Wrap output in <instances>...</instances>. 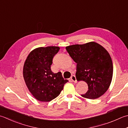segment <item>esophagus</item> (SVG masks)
I'll return each instance as SVG.
<instances>
[{"label":"esophagus","mask_w":128,"mask_h":128,"mask_svg":"<svg viewBox=\"0 0 128 128\" xmlns=\"http://www.w3.org/2000/svg\"><path fill=\"white\" fill-rule=\"evenodd\" d=\"M70 79L72 80V81L74 82H76L77 80H76V76H74V75H72V76H71L70 78Z\"/></svg>","instance_id":"obj_1"}]
</instances>
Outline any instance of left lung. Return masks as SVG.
<instances>
[{
  "mask_svg": "<svg viewBox=\"0 0 128 128\" xmlns=\"http://www.w3.org/2000/svg\"><path fill=\"white\" fill-rule=\"evenodd\" d=\"M66 49L77 64V80H84L88 86V90L82 96L94 99L103 95L110 85L113 72L111 57L106 50L95 42L72 45Z\"/></svg>",
  "mask_w": 128,
  "mask_h": 128,
  "instance_id": "1",
  "label": "left lung"
}]
</instances>
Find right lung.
<instances>
[{
	"label": "right lung",
	"mask_w": 128,
	"mask_h": 128,
	"mask_svg": "<svg viewBox=\"0 0 128 128\" xmlns=\"http://www.w3.org/2000/svg\"><path fill=\"white\" fill-rule=\"evenodd\" d=\"M58 46L40 47L30 52L23 68V76L30 92L41 102H48L56 98L68 80L61 72L51 70L52 58L59 52Z\"/></svg>",
	"instance_id": "obj_1"
}]
</instances>
